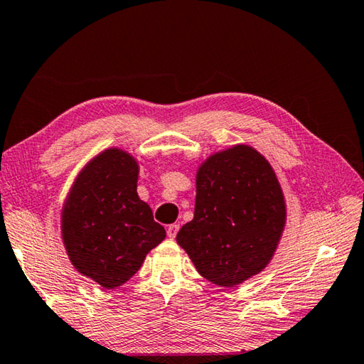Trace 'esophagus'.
<instances>
[{
	"label": "esophagus",
	"instance_id": "esophagus-1",
	"mask_svg": "<svg viewBox=\"0 0 364 364\" xmlns=\"http://www.w3.org/2000/svg\"><path fill=\"white\" fill-rule=\"evenodd\" d=\"M178 230H180V225H176V223H173V225H168V228H167V234H168V237L173 239V237L176 236Z\"/></svg>",
	"mask_w": 364,
	"mask_h": 364
}]
</instances>
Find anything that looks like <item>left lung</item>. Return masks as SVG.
<instances>
[{
  "label": "left lung",
  "instance_id": "1",
  "mask_svg": "<svg viewBox=\"0 0 364 364\" xmlns=\"http://www.w3.org/2000/svg\"><path fill=\"white\" fill-rule=\"evenodd\" d=\"M194 218L176 234L197 271L232 287L267 267L286 223L281 186L268 160L249 146L207 159L197 171Z\"/></svg>",
  "mask_w": 364,
  "mask_h": 364
}]
</instances>
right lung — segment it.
Returning a JSON list of instances; mask_svg holds the SVG:
<instances>
[{
    "label": "right lung",
    "mask_w": 364,
    "mask_h": 364,
    "mask_svg": "<svg viewBox=\"0 0 364 364\" xmlns=\"http://www.w3.org/2000/svg\"><path fill=\"white\" fill-rule=\"evenodd\" d=\"M136 181L134 159L107 149L78 175L64 205L63 239L72 264L106 289L130 279L165 239Z\"/></svg>",
    "instance_id": "1"
}]
</instances>
